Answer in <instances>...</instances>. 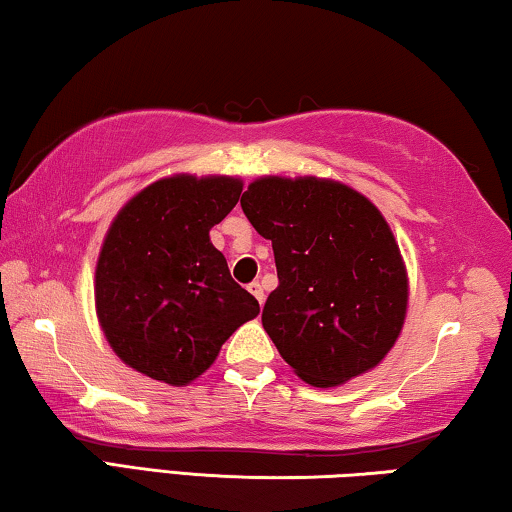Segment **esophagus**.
I'll use <instances>...</instances> for the list:
<instances>
[{"label": "esophagus", "mask_w": 512, "mask_h": 512, "mask_svg": "<svg viewBox=\"0 0 512 512\" xmlns=\"http://www.w3.org/2000/svg\"><path fill=\"white\" fill-rule=\"evenodd\" d=\"M248 292L255 296V299L259 301V305H262V303H264V289H262V285H259V282H257V280H253V282H250V285H248Z\"/></svg>", "instance_id": "esophagus-1"}]
</instances>
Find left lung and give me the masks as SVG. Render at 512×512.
<instances>
[{
	"label": "left lung",
	"instance_id": "left-lung-1",
	"mask_svg": "<svg viewBox=\"0 0 512 512\" xmlns=\"http://www.w3.org/2000/svg\"><path fill=\"white\" fill-rule=\"evenodd\" d=\"M241 209L273 246L278 287L262 324L296 375L326 388L375 368L398 340L409 294L375 204L335 181L264 177Z\"/></svg>",
	"mask_w": 512,
	"mask_h": 512
}]
</instances>
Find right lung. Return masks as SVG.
Here are the masks:
<instances>
[{
    "instance_id": "right-lung-1",
    "label": "right lung",
    "mask_w": 512,
    "mask_h": 512,
    "mask_svg": "<svg viewBox=\"0 0 512 512\" xmlns=\"http://www.w3.org/2000/svg\"><path fill=\"white\" fill-rule=\"evenodd\" d=\"M239 195L230 177L160 179L114 218L96 266V312L114 352L142 375L186 386L259 315L209 241Z\"/></svg>"
}]
</instances>
